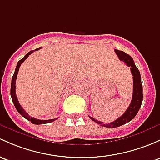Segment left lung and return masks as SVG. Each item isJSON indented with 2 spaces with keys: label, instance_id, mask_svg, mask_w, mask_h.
<instances>
[{
  "label": "left lung",
  "instance_id": "obj_1",
  "mask_svg": "<svg viewBox=\"0 0 160 160\" xmlns=\"http://www.w3.org/2000/svg\"><path fill=\"white\" fill-rule=\"evenodd\" d=\"M115 52L121 61L125 62L127 66L130 67L131 73H132V79H133V92H132V100H131L128 109L120 117H119L117 120L113 122H110V123H102V122L95 120L93 117H90V118L97 123L100 124L102 127H109V128L119 127L132 120L140 109L141 104L142 102V82H141V76L139 70L136 67L133 60L129 54L117 49L115 50Z\"/></svg>",
  "mask_w": 160,
  "mask_h": 160
}]
</instances>
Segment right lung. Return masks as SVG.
<instances>
[{
	"label": "right lung",
	"instance_id": "add662e5",
	"mask_svg": "<svg viewBox=\"0 0 160 160\" xmlns=\"http://www.w3.org/2000/svg\"><path fill=\"white\" fill-rule=\"evenodd\" d=\"M40 48H37L35 50H38ZM35 50H31V51L28 52V53H27L26 55H25L23 58L21 59V60H20L19 61H18V64H17V67L16 68H15V71H14V73H13V77H12V80H11V98H12V101L13 102V104H14L15 106V108L17 109V110L18 111V112H19L20 114H21V116H23V117H24L25 119H27L28 120L31 121L32 123L33 124H36V125H39V124H43V123H48V122H53V121L56 120L57 119H52V120H38V119L36 118H33V117H31L29 115H28V112H26L22 108V107L21 106V104L19 103V102H18V98H17V96H16V90H15V84H16V79H17V76H18V71H19V67H21V64L23 63V61H24L25 60H26L27 58L29 57V55H31L32 53H33V51H35Z\"/></svg>",
	"mask_w": 160,
	"mask_h": 160
}]
</instances>
